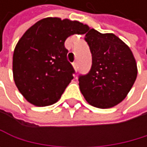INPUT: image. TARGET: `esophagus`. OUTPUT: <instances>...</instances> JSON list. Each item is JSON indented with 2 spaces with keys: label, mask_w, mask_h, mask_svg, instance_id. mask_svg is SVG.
Here are the masks:
<instances>
[{
  "label": "esophagus",
  "mask_w": 147,
  "mask_h": 147,
  "mask_svg": "<svg viewBox=\"0 0 147 147\" xmlns=\"http://www.w3.org/2000/svg\"><path fill=\"white\" fill-rule=\"evenodd\" d=\"M73 68H74V69H75L76 71H78V63H73Z\"/></svg>",
  "instance_id": "esophagus-1"
}]
</instances>
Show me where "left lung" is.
I'll return each mask as SVG.
<instances>
[{
	"instance_id": "1",
	"label": "left lung",
	"mask_w": 147,
	"mask_h": 147,
	"mask_svg": "<svg viewBox=\"0 0 147 147\" xmlns=\"http://www.w3.org/2000/svg\"><path fill=\"white\" fill-rule=\"evenodd\" d=\"M86 34L92 59L88 74L79 76V88L86 100L99 109L122 102L137 78L134 55L122 39L113 33H100L88 27Z\"/></svg>"
}]
</instances>
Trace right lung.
<instances>
[{"label": "right lung", "instance_id": "1", "mask_svg": "<svg viewBox=\"0 0 147 147\" xmlns=\"http://www.w3.org/2000/svg\"><path fill=\"white\" fill-rule=\"evenodd\" d=\"M88 26L78 21L46 18L28 29L13 54V78L25 100L37 107L57 102L73 79L67 60L66 38L84 34Z\"/></svg>", "mask_w": 147, "mask_h": 147}]
</instances>
